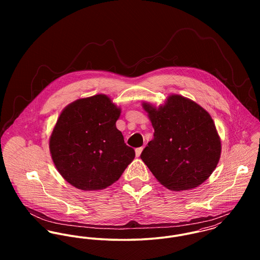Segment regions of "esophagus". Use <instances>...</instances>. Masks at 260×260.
Returning a JSON list of instances; mask_svg holds the SVG:
<instances>
[{
	"mask_svg": "<svg viewBox=\"0 0 260 260\" xmlns=\"http://www.w3.org/2000/svg\"><path fill=\"white\" fill-rule=\"evenodd\" d=\"M143 148H144V147H139V148L136 149V151H135V152H136V156H137V157H139V156H140L141 152L143 151Z\"/></svg>",
	"mask_w": 260,
	"mask_h": 260,
	"instance_id": "obj_1",
	"label": "esophagus"
}]
</instances>
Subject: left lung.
Here are the masks:
<instances>
[{
    "mask_svg": "<svg viewBox=\"0 0 260 260\" xmlns=\"http://www.w3.org/2000/svg\"><path fill=\"white\" fill-rule=\"evenodd\" d=\"M154 138L140 157L155 178L174 191L202 184L216 168L221 142L215 124L200 105L170 95L158 108L143 103Z\"/></svg>",
    "mask_w": 260,
    "mask_h": 260,
    "instance_id": "8db88e82",
    "label": "left lung"
}]
</instances>
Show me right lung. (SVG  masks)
I'll list each match as a JSON object with an SVG mask.
<instances>
[{"label":"right lung","instance_id":"right-lung-1","mask_svg":"<svg viewBox=\"0 0 260 260\" xmlns=\"http://www.w3.org/2000/svg\"><path fill=\"white\" fill-rule=\"evenodd\" d=\"M121 109L106 95L78 99L59 116L50 137L53 162L62 177L84 191L117 181L135 157L116 127Z\"/></svg>","mask_w":260,"mask_h":260}]
</instances>
